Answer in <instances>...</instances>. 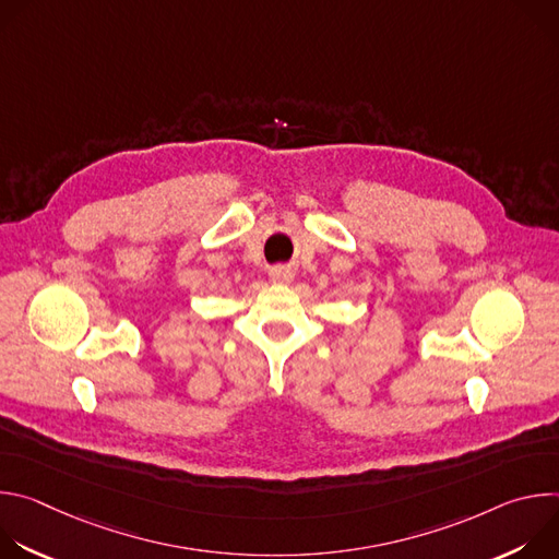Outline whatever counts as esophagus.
<instances>
[{
	"label": "esophagus",
	"mask_w": 559,
	"mask_h": 559,
	"mask_svg": "<svg viewBox=\"0 0 559 559\" xmlns=\"http://www.w3.org/2000/svg\"><path fill=\"white\" fill-rule=\"evenodd\" d=\"M292 278H294V274H292L289 267H283V265H281V267H274V270H272V281H274V283H289Z\"/></svg>",
	"instance_id": "esophagus-1"
}]
</instances>
